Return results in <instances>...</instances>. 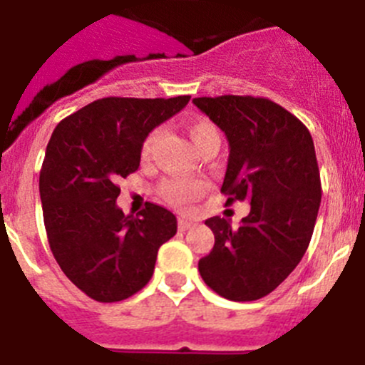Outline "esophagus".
I'll list each match as a JSON object with an SVG mask.
<instances>
[{"mask_svg":"<svg viewBox=\"0 0 365 365\" xmlns=\"http://www.w3.org/2000/svg\"><path fill=\"white\" fill-rule=\"evenodd\" d=\"M193 225H195L193 220L184 218V216H181V218H179V230H181V232H184V230H187V229H191V227H193Z\"/></svg>","mask_w":365,"mask_h":365,"instance_id":"34e87169","label":"esophagus"}]
</instances>
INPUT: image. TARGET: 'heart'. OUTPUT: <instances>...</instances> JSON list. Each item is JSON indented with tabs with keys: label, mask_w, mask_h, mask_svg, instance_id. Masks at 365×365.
I'll return each mask as SVG.
<instances>
[{
	"label": "heart",
	"mask_w": 365,
	"mask_h": 365,
	"mask_svg": "<svg viewBox=\"0 0 365 365\" xmlns=\"http://www.w3.org/2000/svg\"><path fill=\"white\" fill-rule=\"evenodd\" d=\"M187 135H190L191 142L197 147L198 153L202 156L205 154L216 153L222 145V131L215 122L207 120V118H197V120L190 122L186 125ZM161 136V129L156 128L147 135L142 145V156L149 158L153 154L154 147H156L158 140ZM205 191V184L202 181H187V179H168L160 186V197L165 202L172 205H186L190 202L197 200L202 197Z\"/></svg>",
	"instance_id": "1"
}]
</instances>
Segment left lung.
Wrapping results in <instances>:
<instances>
[{"mask_svg":"<svg viewBox=\"0 0 365 365\" xmlns=\"http://www.w3.org/2000/svg\"><path fill=\"white\" fill-rule=\"evenodd\" d=\"M229 140L225 205L248 200L232 229L212 216L215 247L198 261L204 282L232 302H254L280 286L304 257L321 204L312 136L304 122L266 97H195Z\"/></svg>","mask_w":365,"mask_h":365,"instance_id":"1","label":"left lung"}]
</instances>
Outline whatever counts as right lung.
<instances>
[{
	"label": "right lung",
	"mask_w": 365,
	"mask_h": 365,
	"mask_svg": "<svg viewBox=\"0 0 365 365\" xmlns=\"http://www.w3.org/2000/svg\"><path fill=\"white\" fill-rule=\"evenodd\" d=\"M187 101L104 97L53 131L38 179L46 232L61 272L92 300L113 304L143 289L158 250L178 232L168 209L147 202L125 216L115 200L117 182L138 170L147 135Z\"/></svg>",
	"instance_id": "add662e5"
}]
</instances>
